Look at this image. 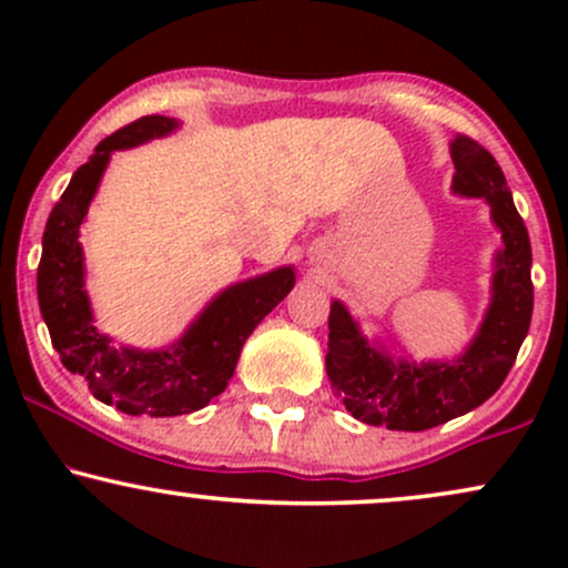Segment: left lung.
Listing matches in <instances>:
<instances>
[{"label":"left lung","instance_id":"8db88e82","mask_svg":"<svg viewBox=\"0 0 568 568\" xmlns=\"http://www.w3.org/2000/svg\"><path fill=\"white\" fill-rule=\"evenodd\" d=\"M452 160L456 168L452 192L484 197L501 234V247L494 253L491 298L465 352L452 361L422 363L393 355L382 342H371L347 306L338 298L331 302L325 368L344 408L366 425L422 433L478 408L501 387L529 334L531 243L505 173L467 135L452 141Z\"/></svg>","mask_w":568,"mask_h":568}]
</instances>
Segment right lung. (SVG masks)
Returning a JSON list of instances; mask_svg holds the SVG:
<instances>
[{
    "instance_id": "obj_1",
    "label": "right lung",
    "mask_w": 568,
    "mask_h": 568,
    "mask_svg": "<svg viewBox=\"0 0 568 568\" xmlns=\"http://www.w3.org/2000/svg\"><path fill=\"white\" fill-rule=\"evenodd\" d=\"M179 128L181 122L173 116L152 114L103 139L93 158L71 175L42 234L37 296L53 347L98 400L130 416H179L207 406L230 384L245 338L296 285L293 266L234 283L202 306L173 344L160 349L120 347L95 328L80 243L90 202L114 152L171 135Z\"/></svg>"
}]
</instances>
